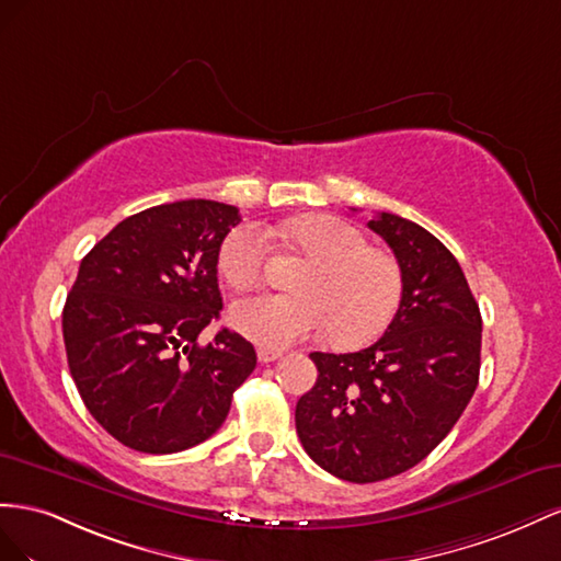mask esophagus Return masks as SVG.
<instances>
[{
  "mask_svg": "<svg viewBox=\"0 0 561 561\" xmlns=\"http://www.w3.org/2000/svg\"><path fill=\"white\" fill-rule=\"evenodd\" d=\"M282 357V352L277 350H267V347H259V362L261 364H270V362H277Z\"/></svg>",
  "mask_w": 561,
  "mask_h": 561,
  "instance_id": "obj_1",
  "label": "esophagus"
}]
</instances>
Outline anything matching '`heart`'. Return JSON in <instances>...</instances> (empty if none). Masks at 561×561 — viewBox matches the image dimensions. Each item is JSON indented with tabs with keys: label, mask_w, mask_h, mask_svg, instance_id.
I'll return each mask as SVG.
<instances>
[{
	"label": "heart",
	"mask_w": 561,
	"mask_h": 561,
	"mask_svg": "<svg viewBox=\"0 0 561 561\" xmlns=\"http://www.w3.org/2000/svg\"><path fill=\"white\" fill-rule=\"evenodd\" d=\"M310 265L296 279V294H261L237 300L232 327L249 341L282 350L327 331L335 345L359 347L390 327L404 296V272L386 249L369 247L359 228L329 216H300L277 230ZM270 244L253 226L234 228L220 244L218 267L232 289L261 282Z\"/></svg>",
	"instance_id": "1"
}]
</instances>
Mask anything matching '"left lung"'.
<instances>
[{
  "label": "left lung",
  "mask_w": 561,
  "mask_h": 561,
  "mask_svg": "<svg viewBox=\"0 0 561 561\" xmlns=\"http://www.w3.org/2000/svg\"><path fill=\"white\" fill-rule=\"evenodd\" d=\"M369 228L402 265V306L371 347L312 352L317 382L296 404L302 449L355 484L407 472L449 435L482 352V314L454 253L402 216L382 211Z\"/></svg>",
  "instance_id": "8db88e82"
}]
</instances>
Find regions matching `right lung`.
Returning <instances> with one entry per match:
<instances>
[{
    "instance_id": "obj_1",
    "label": "right lung",
    "mask_w": 561,
    "mask_h": 561,
    "mask_svg": "<svg viewBox=\"0 0 561 561\" xmlns=\"http://www.w3.org/2000/svg\"><path fill=\"white\" fill-rule=\"evenodd\" d=\"M242 220L211 199L159 204L124 218L79 265L62 308V341L79 397L112 437L142 454L209 439L255 350L218 319V253Z\"/></svg>"
}]
</instances>
